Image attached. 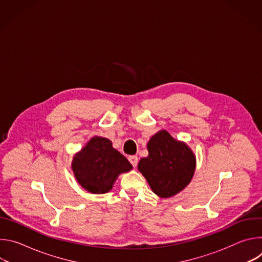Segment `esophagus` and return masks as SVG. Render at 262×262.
Here are the masks:
<instances>
[{
  "mask_svg": "<svg viewBox=\"0 0 262 262\" xmlns=\"http://www.w3.org/2000/svg\"><path fill=\"white\" fill-rule=\"evenodd\" d=\"M128 161L133 165V167H135V168L137 167V165H138V158L136 156H130L128 158Z\"/></svg>",
  "mask_w": 262,
  "mask_h": 262,
  "instance_id": "obj_1",
  "label": "esophagus"
}]
</instances>
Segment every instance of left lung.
<instances>
[{
  "label": "left lung",
  "mask_w": 262,
  "mask_h": 262,
  "mask_svg": "<svg viewBox=\"0 0 262 262\" xmlns=\"http://www.w3.org/2000/svg\"><path fill=\"white\" fill-rule=\"evenodd\" d=\"M148 157L140 160L138 170L152 192L170 198L188 185L196 170V156L188 144L161 129L147 143Z\"/></svg>",
  "instance_id": "left-lung-1"
}]
</instances>
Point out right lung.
Returning a JSON list of instances; mask_svg holds the SVG:
<instances>
[{"label": "right lung", "instance_id": "obj_1", "mask_svg": "<svg viewBox=\"0 0 262 262\" xmlns=\"http://www.w3.org/2000/svg\"><path fill=\"white\" fill-rule=\"evenodd\" d=\"M132 169L130 163L112 142L98 136L91 138L71 162L74 178L91 194L110 192L118 176Z\"/></svg>", "mask_w": 262, "mask_h": 262}]
</instances>
